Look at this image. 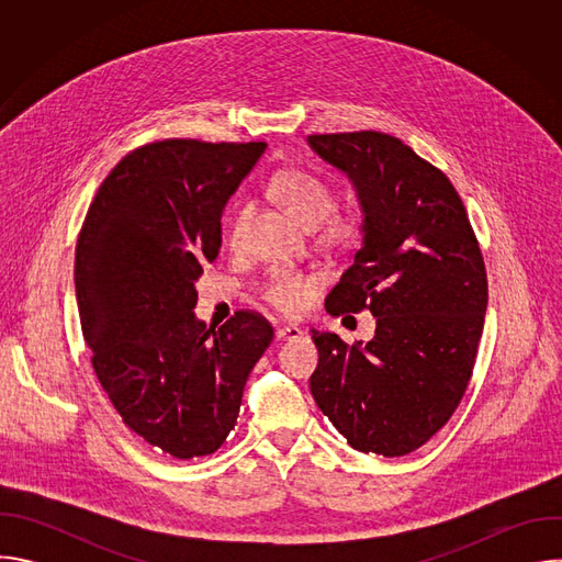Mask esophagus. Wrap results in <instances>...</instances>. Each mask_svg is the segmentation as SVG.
<instances>
[{
	"label": "esophagus",
	"instance_id": "obj_1",
	"mask_svg": "<svg viewBox=\"0 0 562 562\" xmlns=\"http://www.w3.org/2000/svg\"><path fill=\"white\" fill-rule=\"evenodd\" d=\"M300 336H302V329L295 327V325H284V327L276 329L278 340H297Z\"/></svg>",
	"mask_w": 562,
	"mask_h": 562
}]
</instances>
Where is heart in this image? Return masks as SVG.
Instances as JSON below:
<instances>
[{"mask_svg":"<svg viewBox=\"0 0 562 562\" xmlns=\"http://www.w3.org/2000/svg\"><path fill=\"white\" fill-rule=\"evenodd\" d=\"M273 200L302 226L325 220L323 237L334 245L353 243L360 233V213L353 206L331 211V191L325 182L302 173L280 171L271 180ZM323 278L293 269H276L262 286V300L284 315H302L317 297Z\"/></svg>","mask_w":562,"mask_h":562,"instance_id":"heart-1","label":"heart"}]
</instances>
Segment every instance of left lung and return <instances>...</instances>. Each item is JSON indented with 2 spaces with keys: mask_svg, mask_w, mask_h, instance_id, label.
<instances>
[{
  "mask_svg": "<svg viewBox=\"0 0 562 562\" xmlns=\"http://www.w3.org/2000/svg\"><path fill=\"white\" fill-rule=\"evenodd\" d=\"M306 144L347 176L362 211L360 251L325 306L375 315L367 345L311 329V395L353 449L407 456L467 389L487 311L485 262L453 184L397 137L360 131Z\"/></svg>",
  "mask_w": 562,
  "mask_h": 562,
  "instance_id": "left-lung-1",
  "label": "left lung"
}]
</instances>
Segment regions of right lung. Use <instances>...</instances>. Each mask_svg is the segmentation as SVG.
Here are the masks:
<instances>
[{
	"instance_id": "right-lung-1",
	"label": "right lung",
	"mask_w": 562,
	"mask_h": 562,
	"mask_svg": "<svg viewBox=\"0 0 562 562\" xmlns=\"http://www.w3.org/2000/svg\"><path fill=\"white\" fill-rule=\"evenodd\" d=\"M265 142H153L102 182L77 239L75 297L91 362L124 425L180 460L213 453L273 340L237 311L220 329L195 315V282L222 247V213Z\"/></svg>"
}]
</instances>
